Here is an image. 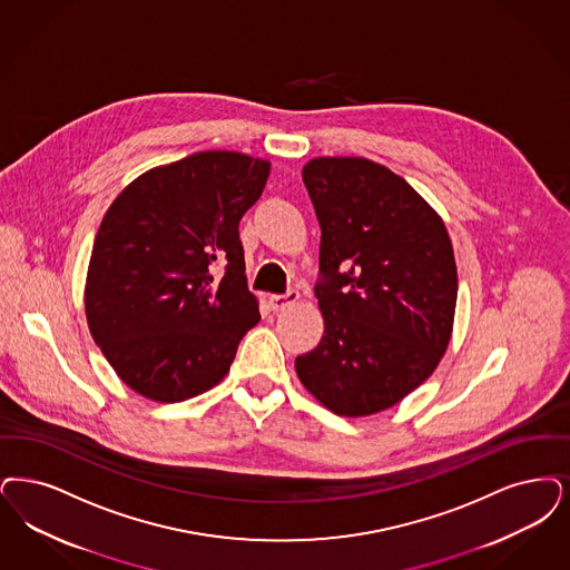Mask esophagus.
<instances>
[{
	"mask_svg": "<svg viewBox=\"0 0 570 570\" xmlns=\"http://www.w3.org/2000/svg\"><path fill=\"white\" fill-rule=\"evenodd\" d=\"M296 301H298V293H296V291H288L286 295H274L269 298L274 312H282V309H286L288 305H295Z\"/></svg>",
	"mask_w": 570,
	"mask_h": 570,
	"instance_id": "34e87169",
	"label": "esophagus"
}]
</instances>
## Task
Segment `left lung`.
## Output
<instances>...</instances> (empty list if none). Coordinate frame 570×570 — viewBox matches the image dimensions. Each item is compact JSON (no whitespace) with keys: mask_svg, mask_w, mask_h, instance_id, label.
Here are the masks:
<instances>
[{"mask_svg":"<svg viewBox=\"0 0 570 570\" xmlns=\"http://www.w3.org/2000/svg\"><path fill=\"white\" fill-rule=\"evenodd\" d=\"M318 216V345L296 356L326 410L363 417L426 382L454 331L458 272L443 218L411 184L363 157L307 160Z\"/></svg>","mask_w":570,"mask_h":570,"instance_id":"1","label":"left lung"}]
</instances>
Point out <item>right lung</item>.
<instances>
[{"instance_id":"obj_1","label":"right lung","mask_w":570,"mask_h":570,"mask_svg":"<svg viewBox=\"0 0 570 570\" xmlns=\"http://www.w3.org/2000/svg\"><path fill=\"white\" fill-rule=\"evenodd\" d=\"M272 163L207 150L153 167L108 207L92 244L85 312L116 375L157 403L220 384L261 320L239 220ZM218 259L226 274L218 278Z\"/></svg>"}]
</instances>
